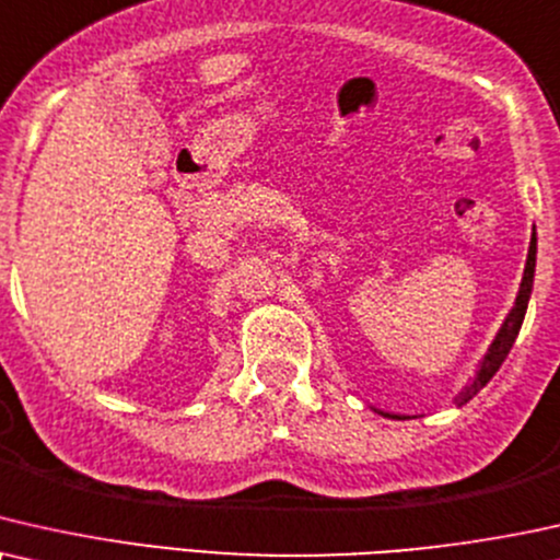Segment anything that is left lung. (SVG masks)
I'll return each instance as SVG.
<instances>
[{"instance_id":"obj_1","label":"left lung","mask_w":560,"mask_h":560,"mask_svg":"<svg viewBox=\"0 0 560 560\" xmlns=\"http://www.w3.org/2000/svg\"><path fill=\"white\" fill-rule=\"evenodd\" d=\"M535 250H538V241H535V235H533L530 250H527V264H525L523 284H520V294H517V300H514V307H512L510 315H506L504 325L499 327V332H497L494 342H491L489 353L483 355V361H481V366H479V374H476L474 382L468 384L466 389L460 392L458 397H456V405H458V407L466 405V401L471 399V397H476V394H479V392L483 389V386H487V384L491 382V376H494L497 371H499V366H502L504 358L510 355L512 342H514V338H517L520 327H523V319H525V312H527V300H530V292H533Z\"/></svg>"}]
</instances>
